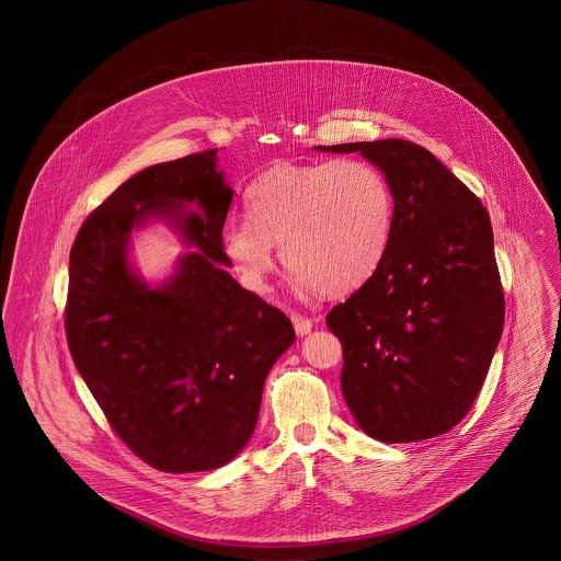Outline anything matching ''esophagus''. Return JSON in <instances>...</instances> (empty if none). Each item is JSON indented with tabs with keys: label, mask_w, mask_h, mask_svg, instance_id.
<instances>
[{
	"label": "esophagus",
	"mask_w": 561,
	"mask_h": 561,
	"mask_svg": "<svg viewBox=\"0 0 561 561\" xmlns=\"http://www.w3.org/2000/svg\"><path fill=\"white\" fill-rule=\"evenodd\" d=\"M291 321H294V328H296V334H298V336H307V334L313 330V321L309 320V318H305V316L294 313Z\"/></svg>",
	"instance_id": "1"
}]
</instances>
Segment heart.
Here are the masks:
<instances>
[{
	"instance_id": "1",
	"label": "heart",
	"mask_w": 561,
	"mask_h": 561,
	"mask_svg": "<svg viewBox=\"0 0 561 561\" xmlns=\"http://www.w3.org/2000/svg\"><path fill=\"white\" fill-rule=\"evenodd\" d=\"M248 222L222 248L248 287L263 291L274 245L298 287L330 296L358 289L387 256L396 201L387 174L365 160L278 163L245 194Z\"/></svg>"
}]
</instances>
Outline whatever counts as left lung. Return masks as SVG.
I'll list each match as a JSON object with an SVG mask.
<instances>
[{
  "label": "left lung",
  "instance_id": "1",
  "mask_svg": "<svg viewBox=\"0 0 561 561\" xmlns=\"http://www.w3.org/2000/svg\"><path fill=\"white\" fill-rule=\"evenodd\" d=\"M318 151L378 165L393 190L380 267L325 323L343 345L341 389L358 427L382 443L434 438L480 396L505 305L488 211L427 149L408 140Z\"/></svg>",
  "mask_w": 561,
  "mask_h": 561
}]
</instances>
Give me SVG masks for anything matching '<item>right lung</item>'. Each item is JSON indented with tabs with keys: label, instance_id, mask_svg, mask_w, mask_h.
I'll use <instances>...</instances> for the list:
<instances>
[{
	"label": "right lung",
	"instance_id": "1",
	"mask_svg": "<svg viewBox=\"0 0 561 561\" xmlns=\"http://www.w3.org/2000/svg\"><path fill=\"white\" fill-rule=\"evenodd\" d=\"M231 201L218 151L158 163L101 203L71 248L73 363L121 440L165 473L211 471L240 454L265 378L296 339L285 313L225 270ZM151 219L191 248L160 288L128 263L130 231Z\"/></svg>",
	"mask_w": 561,
	"mask_h": 561
}]
</instances>
